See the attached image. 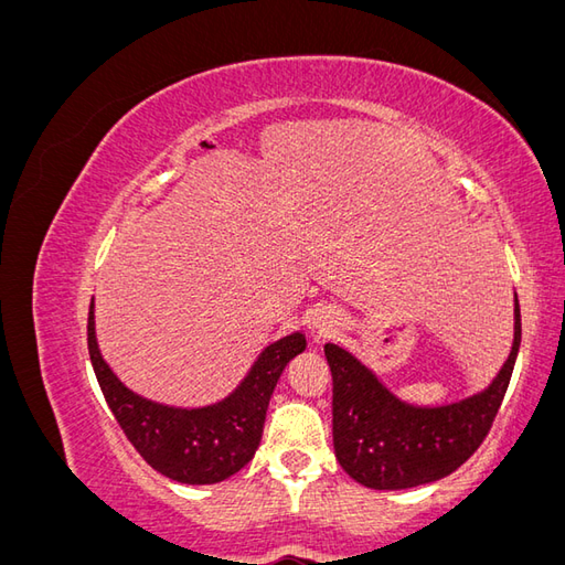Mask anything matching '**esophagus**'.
<instances>
[{
  "label": "esophagus",
  "instance_id": "esophagus-1",
  "mask_svg": "<svg viewBox=\"0 0 565 565\" xmlns=\"http://www.w3.org/2000/svg\"><path fill=\"white\" fill-rule=\"evenodd\" d=\"M311 330H313V337L320 341L324 337H332L337 330H339V318L337 313L328 311V309H320L316 311V316L311 318Z\"/></svg>",
  "mask_w": 565,
  "mask_h": 565
}]
</instances>
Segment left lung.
Here are the masks:
<instances>
[{
    "label": "left lung",
    "instance_id": "8db88e82",
    "mask_svg": "<svg viewBox=\"0 0 565 565\" xmlns=\"http://www.w3.org/2000/svg\"><path fill=\"white\" fill-rule=\"evenodd\" d=\"M521 347V306L514 292V341L492 382L443 405L398 398L361 358L324 344L332 370L334 455L353 481L374 490H405L440 481L481 446L498 415Z\"/></svg>",
    "mask_w": 565,
    "mask_h": 565
}]
</instances>
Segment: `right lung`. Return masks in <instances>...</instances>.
Here are the masks:
<instances>
[{"label": "right lung", "instance_id": "add662e5", "mask_svg": "<svg viewBox=\"0 0 565 565\" xmlns=\"http://www.w3.org/2000/svg\"><path fill=\"white\" fill-rule=\"evenodd\" d=\"M96 306L89 309V355L100 391L134 448L152 469L188 486L226 481L254 457L262 443L268 401L282 370L303 353L301 330L268 344L228 396L207 405L181 407L131 391L100 353Z\"/></svg>", "mask_w": 565, "mask_h": 565}]
</instances>
